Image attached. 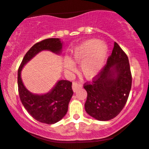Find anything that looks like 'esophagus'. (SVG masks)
I'll return each mask as SVG.
<instances>
[{
	"label": "esophagus",
	"instance_id": "34e87169",
	"mask_svg": "<svg viewBox=\"0 0 149 149\" xmlns=\"http://www.w3.org/2000/svg\"><path fill=\"white\" fill-rule=\"evenodd\" d=\"M81 86V84L79 82H77V81H73V84H72V87H73V90L74 91V92H76L77 89H79V88Z\"/></svg>",
	"mask_w": 149,
	"mask_h": 149
}]
</instances>
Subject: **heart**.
<instances>
[{
  "instance_id": "heart-1",
  "label": "heart",
  "mask_w": 149,
  "mask_h": 149,
  "mask_svg": "<svg viewBox=\"0 0 149 149\" xmlns=\"http://www.w3.org/2000/svg\"><path fill=\"white\" fill-rule=\"evenodd\" d=\"M108 47L97 39L84 41L73 48L71 59L76 63H81V70L88 79L96 76L103 68L105 63ZM65 66L69 70L74 69V63L70 60L65 62Z\"/></svg>"
}]
</instances>
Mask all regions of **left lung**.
Returning a JSON list of instances; mask_svg holds the SVG:
<instances>
[{
	"label": "left lung",
	"instance_id": "obj_1",
	"mask_svg": "<svg viewBox=\"0 0 149 149\" xmlns=\"http://www.w3.org/2000/svg\"><path fill=\"white\" fill-rule=\"evenodd\" d=\"M132 86V74L126 53L114 42L113 51L101 71L86 82V113L100 121L116 117L125 107Z\"/></svg>",
	"mask_w": 149,
	"mask_h": 149
}]
</instances>
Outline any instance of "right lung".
<instances>
[{
	"label": "right lung",
	"mask_w": 149,
	"mask_h": 149,
	"mask_svg": "<svg viewBox=\"0 0 149 149\" xmlns=\"http://www.w3.org/2000/svg\"><path fill=\"white\" fill-rule=\"evenodd\" d=\"M62 47L63 43L59 38H47L36 43L26 53L18 69L17 83L20 100L33 118L41 123L52 125L64 117L73 94L72 82L60 80L49 93L34 95L24 87L20 76L21 70L29 60L41 51L49 50L58 54Z\"/></svg>",
	"instance_id": "right-lung-1"
}]
</instances>
